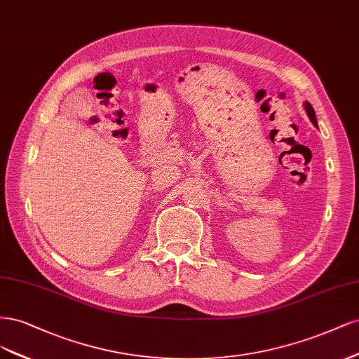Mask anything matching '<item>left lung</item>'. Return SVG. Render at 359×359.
<instances>
[{
  "label": "left lung",
  "instance_id": "1",
  "mask_svg": "<svg viewBox=\"0 0 359 359\" xmlns=\"http://www.w3.org/2000/svg\"><path fill=\"white\" fill-rule=\"evenodd\" d=\"M304 109H306V113H307L309 119L311 121V123H313L315 126H318V121H316L315 110H313V107H311V104H310L309 101H306V102H304Z\"/></svg>",
  "mask_w": 359,
  "mask_h": 359
}]
</instances>
